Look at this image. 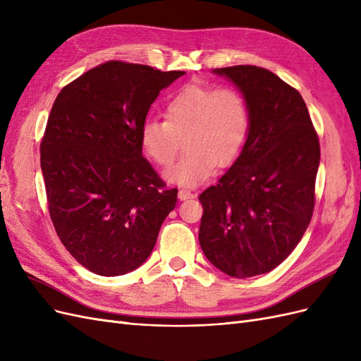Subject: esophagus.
Returning <instances> with one entry per match:
<instances>
[{"instance_id": "34e87169", "label": "esophagus", "mask_w": 361, "mask_h": 361, "mask_svg": "<svg viewBox=\"0 0 361 361\" xmlns=\"http://www.w3.org/2000/svg\"><path fill=\"white\" fill-rule=\"evenodd\" d=\"M178 197H179L180 200H188V199H194L195 194L191 192V191H188V190H179Z\"/></svg>"}]
</instances>
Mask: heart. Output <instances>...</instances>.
Listing matches in <instances>:
<instances>
[{"label": "heart", "mask_w": 361, "mask_h": 361, "mask_svg": "<svg viewBox=\"0 0 361 361\" xmlns=\"http://www.w3.org/2000/svg\"><path fill=\"white\" fill-rule=\"evenodd\" d=\"M250 130L245 97L232 87L191 84L174 93L164 105V122L149 118L141 126L140 143L161 167L176 159L180 145L187 149L169 173V180L197 185L241 155Z\"/></svg>", "instance_id": "b5f03b06"}]
</instances>
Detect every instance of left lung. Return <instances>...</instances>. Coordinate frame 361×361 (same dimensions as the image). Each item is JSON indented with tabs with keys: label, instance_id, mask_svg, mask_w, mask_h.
<instances>
[{
	"label": "left lung",
	"instance_id": "8db88e82",
	"mask_svg": "<svg viewBox=\"0 0 361 361\" xmlns=\"http://www.w3.org/2000/svg\"><path fill=\"white\" fill-rule=\"evenodd\" d=\"M244 94L250 130L241 155L200 194L199 241L227 276L247 279L279 267L298 245L314 207L319 138L305 102L268 69L214 71Z\"/></svg>",
	"mask_w": 361,
	"mask_h": 361
}]
</instances>
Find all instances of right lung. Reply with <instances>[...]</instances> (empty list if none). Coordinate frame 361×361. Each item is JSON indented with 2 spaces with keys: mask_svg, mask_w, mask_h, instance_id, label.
Masks as SVG:
<instances>
[{
  "mask_svg": "<svg viewBox=\"0 0 361 361\" xmlns=\"http://www.w3.org/2000/svg\"><path fill=\"white\" fill-rule=\"evenodd\" d=\"M185 72L111 60L63 87L40 143L48 209L84 268L114 277L155 247L178 202L143 158L140 130L162 89Z\"/></svg>",
  "mask_w": 361,
  "mask_h": 361,
  "instance_id": "add662e5",
  "label": "right lung"
}]
</instances>
